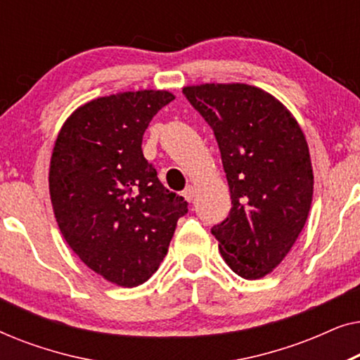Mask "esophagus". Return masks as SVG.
<instances>
[{"mask_svg": "<svg viewBox=\"0 0 360 360\" xmlns=\"http://www.w3.org/2000/svg\"><path fill=\"white\" fill-rule=\"evenodd\" d=\"M184 196H185L186 201H193V198H195V188H193V186H191V185L186 186V188L184 190Z\"/></svg>", "mask_w": 360, "mask_h": 360, "instance_id": "34e87169", "label": "esophagus"}]
</instances>
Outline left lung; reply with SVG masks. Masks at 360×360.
Returning a JSON list of instances; mask_svg holds the SVG:
<instances>
[{"label": "left lung", "instance_id": "8db88e82", "mask_svg": "<svg viewBox=\"0 0 360 360\" xmlns=\"http://www.w3.org/2000/svg\"><path fill=\"white\" fill-rule=\"evenodd\" d=\"M184 95L214 132L231 191L228 218L211 234L236 274L265 277L290 252L311 206L303 131L282 103L244 83L186 86Z\"/></svg>", "mask_w": 360, "mask_h": 360}]
</instances>
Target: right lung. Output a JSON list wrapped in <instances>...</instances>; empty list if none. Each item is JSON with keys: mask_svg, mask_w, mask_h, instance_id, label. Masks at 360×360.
<instances>
[{"mask_svg": "<svg viewBox=\"0 0 360 360\" xmlns=\"http://www.w3.org/2000/svg\"><path fill=\"white\" fill-rule=\"evenodd\" d=\"M174 98L154 90L98 98L68 117L53 146L49 190L60 233L83 264L120 287L152 277L188 213L141 147Z\"/></svg>", "mask_w": 360, "mask_h": 360, "instance_id": "1", "label": "right lung"}]
</instances>
